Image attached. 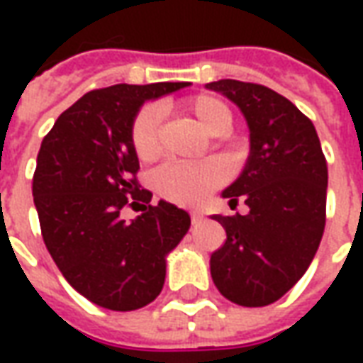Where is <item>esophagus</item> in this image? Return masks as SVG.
Here are the masks:
<instances>
[{"label": "esophagus", "instance_id": "34e87169", "mask_svg": "<svg viewBox=\"0 0 363 363\" xmlns=\"http://www.w3.org/2000/svg\"><path fill=\"white\" fill-rule=\"evenodd\" d=\"M202 220H204V216L198 212V210H192V212H190V221H192V225H196V223H200Z\"/></svg>", "mask_w": 363, "mask_h": 363}]
</instances>
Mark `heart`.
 I'll return each instance as SVG.
<instances>
[{
    "mask_svg": "<svg viewBox=\"0 0 363 363\" xmlns=\"http://www.w3.org/2000/svg\"><path fill=\"white\" fill-rule=\"evenodd\" d=\"M182 111L196 120L210 135L228 134L233 114L228 104L213 95H196L182 103ZM135 155L142 161H153L161 153V114L153 106H145L135 114L130 130ZM225 181V171L216 161L196 163H165L151 174V184L159 196L174 204H196L210 190Z\"/></svg>",
    "mask_w": 363,
    "mask_h": 363,
    "instance_id": "b5f03b06",
    "label": "heart"
}]
</instances>
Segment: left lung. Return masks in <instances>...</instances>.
<instances>
[{
	"mask_svg": "<svg viewBox=\"0 0 363 363\" xmlns=\"http://www.w3.org/2000/svg\"><path fill=\"white\" fill-rule=\"evenodd\" d=\"M241 108L251 130L243 173L223 190L241 216H212L225 243L212 252L216 288L243 307L278 301L311 264L327 220V159L313 122L280 93L259 83H208Z\"/></svg>",
	"mask_w": 363,
	"mask_h": 363,
	"instance_id": "8db88e82",
	"label": "left lung"
}]
</instances>
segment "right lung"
Listing matches in <instances>:
<instances>
[{"instance_id":"1","label":"right lung","mask_w":363,"mask_h":363,"mask_svg":"<svg viewBox=\"0 0 363 363\" xmlns=\"http://www.w3.org/2000/svg\"><path fill=\"white\" fill-rule=\"evenodd\" d=\"M189 83L112 85L89 91L64 111L44 135L33 196L52 259L83 297L111 311L151 303L165 284V257L190 228L181 208L140 189V161L130 130L147 99ZM143 206L135 220L126 205Z\"/></svg>"}]
</instances>
